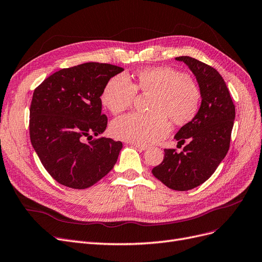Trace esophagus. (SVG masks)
I'll list each match as a JSON object with an SVG mask.
<instances>
[{
    "instance_id": "1",
    "label": "esophagus",
    "mask_w": 262,
    "mask_h": 262,
    "mask_svg": "<svg viewBox=\"0 0 262 262\" xmlns=\"http://www.w3.org/2000/svg\"><path fill=\"white\" fill-rule=\"evenodd\" d=\"M131 145H133L135 148H138L139 150H146L147 149V146L146 145H141V144H134V143H132Z\"/></svg>"
}]
</instances>
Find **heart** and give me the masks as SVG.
Wrapping results in <instances>:
<instances>
[{"label": "heart", "mask_w": 262, "mask_h": 262, "mask_svg": "<svg viewBox=\"0 0 262 262\" xmlns=\"http://www.w3.org/2000/svg\"><path fill=\"white\" fill-rule=\"evenodd\" d=\"M137 90L151 95L149 114L134 113L115 120L112 133L115 138L134 144L148 145L163 139L170 132L169 117L177 125L193 119L200 104V91L184 73L159 67L140 71L133 83L127 76L112 77L104 87L101 101L113 115L127 111Z\"/></svg>", "instance_id": "obj_1"}]
</instances>
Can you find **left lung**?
<instances>
[{
  "label": "left lung",
  "mask_w": 262,
  "mask_h": 262,
  "mask_svg": "<svg viewBox=\"0 0 262 262\" xmlns=\"http://www.w3.org/2000/svg\"><path fill=\"white\" fill-rule=\"evenodd\" d=\"M175 60L184 62L195 76L201 106L174 137L179 144L187 140L189 143L181 152L164 149L163 161L151 173L171 189L187 191L210 179L226 157L235 107L224 78L214 68L188 56Z\"/></svg>",
  "instance_id": "8db88e82"
}]
</instances>
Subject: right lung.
<instances>
[{"label":"right lung","instance_id":"right-lung-1","mask_svg":"<svg viewBox=\"0 0 262 262\" xmlns=\"http://www.w3.org/2000/svg\"><path fill=\"white\" fill-rule=\"evenodd\" d=\"M122 68L87 62L62 69L34 90L30 139L46 171L59 184L85 189L110 173L122 143L97 138L107 127L101 95Z\"/></svg>","mask_w":262,"mask_h":262}]
</instances>
